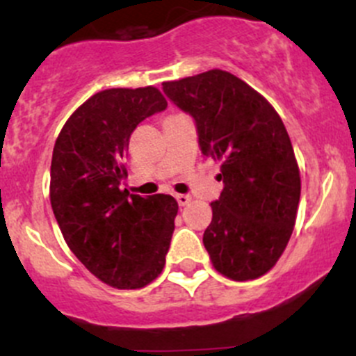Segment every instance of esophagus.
Here are the masks:
<instances>
[{
	"label": "esophagus",
	"instance_id": "34e87169",
	"mask_svg": "<svg viewBox=\"0 0 356 356\" xmlns=\"http://www.w3.org/2000/svg\"><path fill=\"white\" fill-rule=\"evenodd\" d=\"M175 200H177L179 207H186V204L191 201V198H189V196H186V195H177V196H175Z\"/></svg>",
	"mask_w": 356,
	"mask_h": 356
}]
</instances>
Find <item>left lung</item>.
I'll use <instances>...</instances> for the list:
<instances>
[{
    "label": "left lung",
    "mask_w": 356,
    "mask_h": 356,
    "mask_svg": "<svg viewBox=\"0 0 356 356\" xmlns=\"http://www.w3.org/2000/svg\"><path fill=\"white\" fill-rule=\"evenodd\" d=\"M163 92L193 117L201 153L222 163L224 189L203 234L211 264L234 281L260 277L286 250L301 193L281 117L245 81L217 68L163 82Z\"/></svg>",
    "instance_id": "obj_1"
}]
</instances>
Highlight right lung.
Masks as SVG:
<instances>
[{"mask_svg": "<svg viewBox=\"0 0 356 356\" xmlns=\"http://www.w3.org/2000/svg\"><path fill=\"white\" fill-rule=\"evenodd\" d=\"M167 108L158 89H106L63 125L51 160L53 213L72 253L99 281L138 289L163 270L179 204L122 189L129 138L139 122Z\"/></svg>", "mask_w": 356, "mask_h": 356, "instance_id": "right-lung-1", "label": "right lung"}]
</instances>
